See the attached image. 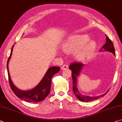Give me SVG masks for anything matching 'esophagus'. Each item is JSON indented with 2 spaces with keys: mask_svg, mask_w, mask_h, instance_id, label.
<instances>
[{
  "mask_svg": "<svg viewBox=\"0 0 122 122\" xmlns=\"http://www.w3.org/2000/svg\"><path fill=\"white\" fill-rule=\"evenodd\" d=\"M68 68V65H63L61 67V69H62V70H66V69H67Z\"/></svg>",
  "mask_w": 122,
  "mask_h": 122,
  "instance_id": "1",
  "label": "esophagus"
}]
</instances>
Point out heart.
<instances>
[{"label":"heart","instance_id":"heart-1","mask_svg":"<svg viewBox=\"0 0 122 122\" xmlns=\"http://www.w3.org/2000/svg\"><path fill=\"white\" fill-rule=\"evenodd\" d=\"M90 40V37L86 35H74L67 38L62 48L67 53L74 51L75 59L84 61L93 55L97 47L95 42Z\"/></svg>","mask_w":122,"mask_h":122}]
</instances>
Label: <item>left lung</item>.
I'll return each instance as SVG.
<instances>
[{
  "label": "left lung",
  "mask_w": 122,
  "mask_h": 122,
  "mask_svg": "<svg viewBox=\"0 0 122 122\" xmlns=\"http://www.w3.org/2000/svg\"><path fill=\"white\" fill-rule=\"evenodd\" d=\"M106 43L102 47V49H100V51H103V49L105 50V51H107L111 53H113V55L116 56L115 54V49L114 48L113 44L112 42L111 41V40L106 35ZM84 67V64L80 63V62H74L73 63H71L69 66V69L71 71V76H72L73 79V91L74 92V93L75 96L79 100H80L81 102H88L92 101V100H95L97 99H98L100 97H102L105 95L107 93L109 92V90H108L105 93H104L102 95H100L99 96L96 97H91V96H87L84 95L81 93L79 92V91L78 88V86H77V78L80 74V73L81 71Z\"/></svg>",
  "instance_id": "1"
}]
</instances>
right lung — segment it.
I'll use <instances>...</instances> for the list:
<instances>
[{"mask_svg": "<svg viewBox=\"0 0 122 122\" xmlns=\"http://www.w3.org/2000/svg\"><path fill=\"white\" fill-rule=\"evenodd\" d=\"M13 45L11 48L10 55L7 62V69L8 73L9 84L12 91L19 98L28 102L37 103L44 100L50 93L51 84V78L53 75L58 73L60 69L59 67H52L48 69L43 79L35 87L28 91H22L17 88L11 80L9 71V62L12 55Z\"/></svg>", "mask_w": 122, "mask_h": 122, "instance_id": "obj_1", "label": "right lung"}]
</instances>
